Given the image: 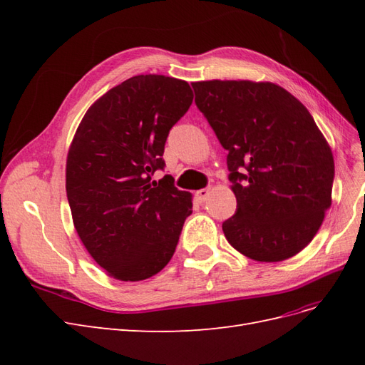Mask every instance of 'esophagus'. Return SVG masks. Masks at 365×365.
Segmentation results:
<instances>
[{"label":"esophagus","mask_w":365,"mask_h":365,"mask_svg":"<svg viewBox=\"0 0 365 365\" xmlns=\"http://www.w3.org/2000/svg\"><path fill=\"white\" fill-rule=\"evenodd\" d=\"M195 196H196V200L200 201V202H205V201L208 200V196H210V189H201V190H197Z\"/></svg>","instance_id":"obj_1"}]
</instances>
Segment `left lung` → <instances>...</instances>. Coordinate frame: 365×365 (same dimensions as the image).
I'll use <instances>...</instances> for the list:
<instances>
[{
	"label": "left lung",
	"mask_w": 365,
	"mask_h": 365,
	"mask_svg": "<svg viewBox=\"0 0 365 365\" xmlns=\"http://www.w3.org/2000/svg\"><path fill=\"white\" fill-rule=\"evenodd\" d=\"M195 103L224 149L236 213L230 245L257 262H282L314 239L332 204L334 155L311 113L271 82H193Z\"/></svg>",
	"instance_id": "8db88e82"
}]
</instances>
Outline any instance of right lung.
<instances>
[{
	"label": "right lung",
	"instance_id": "1",
	"mask_svg": "<svg viewBox=\"0 0 365 365\" xmlns=\"http://www.w3.org/2000/svg\"><path fill=\"white\" fill-rule=\"evenodd\" d=\"M193 102L185 81L140 74L96 101L67 157L73 222L91 257L121 282L145 280L172 259L192 195L164 169L169 130Z\"/></svg>",
	"mask_w": 365,
	"mask_h": 365
}]
</instances>
